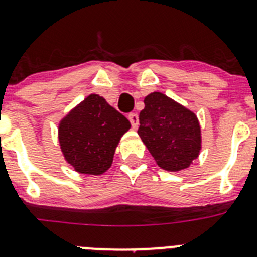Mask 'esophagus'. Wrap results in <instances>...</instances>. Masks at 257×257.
<instances>
[{
    "instance_id": "1",
    "label": "esophagus",
    "mask_w": 257,
    "mask_h": 257,
    "mask_svg": "<svg viewBox=\"0 0 257 257\" xmlns=\"http://www.w3.org/2000/svg\"><path fill=\"white\" fill-rule=\"evenodd\" d=\"M128 119H130L131 122V126H133L134 128H136L138 124H139V117H138V114H136V113H130V114H128Z\"/></svg>"
}]
</instances>
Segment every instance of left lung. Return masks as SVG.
Here are the masks:
<instances>
[{
	"label": "left lung",
	"mask_w": 257,
	"mask_h": 257,
	"mask_svg": "<svg viewBox=\"0 0 257 257\" xmlns=\"http://www.w3.org/2000/svg\"><path fill=\"white\" fill-rule=\"evenodd\" d=\"M144 104L138 134L157 165L166 171L188 169L201 151L197 115L162 92L149 94Z\"/></svg>",
	"instance_id": "1"
}]
</instances>
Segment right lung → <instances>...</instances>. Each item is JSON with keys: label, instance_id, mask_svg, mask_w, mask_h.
Wrapping results in <instances>:
<instances>
[{"label": "right lung", "instance_id": "add662e5", "mask_svg": "<svg viewBox=\"0 0 257 257\" xmlns=\"http://www.w3.org/2000/svg\"><path fill=\"white\" fill-rule=\"evenodd\" d=\"M130 127L103 96L88 95L59 123L61 152L79 174L101 175L112 166L118 143Z\"/></svg>", "mask_w": 257, "mask_h": 257}]
</instances>
